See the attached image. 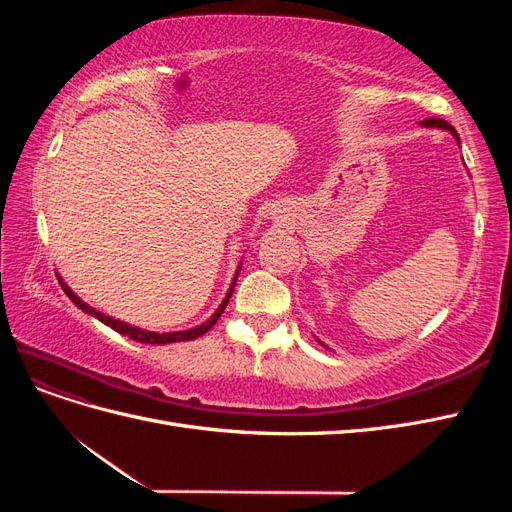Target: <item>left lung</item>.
Wrapping results in <instances>:
<instances>
[{
    "instance_id": "obj_1",
    "label": "left lung",
    "mask_w": 512,
    "mask_h": 512,
    "mask_svg": "<svg viewBox=\"0 0 512 512\" xmlns=\"http://www.w3.org/2000/svg\"><path fill=\"white\" fill-rule=\"evenodd\" d=\"M421 126L423 128H438V130H446V132H451L453 136H455V141H457V145H461V141H459V134H457V130L451 126V123L448 121H444V119H436V117H429V119H425V121H421ZM318 339V337H316ZM320 342V339H318ZM322 344V342H320ZM324 348H329L327 344H322Z\"/></svg>"
}]
</instances>
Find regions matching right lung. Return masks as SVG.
<instances>
[{
	"mask_svg": "<svg viewBox=\"0 0 512 512\" xmlns=\"http://www.w3.org/2000/svg\"><path fill=\"white\" fill-rule=\"evenodd\" d=\"M241 265L243 262H239L237 265V271H235V277H232V282H230V288H228V292H226V297H224V301L220 303V307L215 309L213 312V316L209 318V320H205L203 324H198V327H194V329H185V331H173V333H158V331H147V329H141V327H134V324H128V322H123V320H117V318H113V316H106V314H102V312H98L96 307H91V305H87L79 294H76L66 282H64V277L61 275H57V280H59V284H61V288H64V292L68 294V299L79 307V309H83L85 314H89V316H94V318H98L100 322H104L106 327H111V329H115L117 333H121V335H128L130 339H136V342H141V344H156V346H164V344H175V342H190V339H196V337H200V335H205L215 322L220 320V316H222V312L226 309V305H228V299H230V294H232V290H235V284H237V277H239V271H241Z\"/></svg>",
	"mask_w": 512,
	"mask_h": 512,
	"instance_id": "obj_1",
	"label": "right lung"
}]
</instances>
